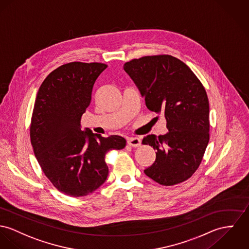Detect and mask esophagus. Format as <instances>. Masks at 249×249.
Here are the masks:
<instances>
[{
	"label": "esophagus",
	"mask_w": 249,
	"mask_h": 249,
	"mask_svg": "<svg viewBox=\"0 0 249 249\" xmlns=\"http://www.w3.org/2000/svg\"><path fill=\"white\" fill-rule=\"evenodd\" d=\"M127 143H128L131 147L136 148V147H139V146L141 145V140H140L139 138H137V137H131V138H128Z\"/></svg>",
	"instance_id": "obj_1"
}]
</instances>
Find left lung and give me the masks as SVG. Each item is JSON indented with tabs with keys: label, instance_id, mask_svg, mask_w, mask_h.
<instances>
[{
	"label": "left lung",
	"instance_id": "1",
	"mask_svg": "<svg viewBox=\"0 0 249 249\" xmlns=\"http://www.w3.org/2000/svg\"><path fill=\"white\" fill-rule=\"evenodd\" d=\"M123 67L147 108L167 120V134L143 138V144L156 151L155 161L145 174L162 186L188 180L199 168L210 141L205 87L186 63L171 55L134 58Z\"/></svg>",
	"mask_w": 249,
	"mask_h": 249
}]
</instances>
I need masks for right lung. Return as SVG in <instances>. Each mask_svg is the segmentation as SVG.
<instances>
[{
	"mask_svg": "<svg viewBox=\"0 0 249 249\" xmlns=\"http://www.w3.org/2000/svg\"><path fill=\"white\" fill-rule=\"evenodd\" d=\"M106 68L100 62L63 64L43 80L35 100L30 124L35 156L53 186L71 197L97 190L109 173L106 153L126 146L122 136L80 130L96 78Z\"/></svg>",
	"mask_w": 249,
	"mask_h": 249,
	"instance_id": "add662e5",
	"label": "right lung"
}]
</instances>
